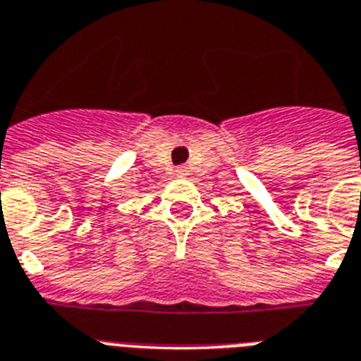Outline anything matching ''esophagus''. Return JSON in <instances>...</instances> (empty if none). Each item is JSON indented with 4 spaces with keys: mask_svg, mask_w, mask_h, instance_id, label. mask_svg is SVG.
Masks as SVG:
<instances>
[{
    "mask_svg": "<svg viewBox=\"0 0 361 361\" xmlns=\"http://www.w3.org/2000/svg\"><path fill=\"white\" fill-rule=\"evenodd\" d=\"M178 173H180V176H185V173H188V168H185V166H181L180 170H178Z\"/></svg>",
    "mask_w": 361,
    "mask_h": 361,
    "instance_id": "obj_1",
    "label": "esophagus"
}]
</instances>
